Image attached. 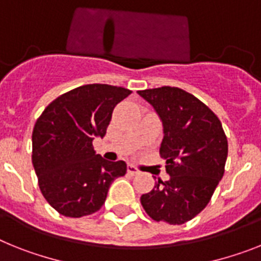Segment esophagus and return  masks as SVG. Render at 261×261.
<instances>
[{
  "label": "esophagus",
  "mask_w": 261,
  "mask_h": 261,
  "mask_svg": "<svg viewBox=\"0 0 261 261\" xmlns=\"http://www.w3.org/2000/svg\"><path fill=\"white\" fill-rule=\"evenodd\" d=\"M127 172H128L131 176H135V175L139 174V170H138L135 166H133V164H128V166H127Z\"/></svg>",
  "instance_id": "34e87169"
}]
</instances>
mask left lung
I'll list each match as a JSON object with an SVG mask.
<instances>
[{"label": "left lung", "instance_id": "obj_1", "mask_svg": "<svg viewBox=\"0 0 261 261\" xmlns=\"http://www.w3.org/2000/svg\"><path fill=\"white\" fill-rule=\"evenodd\" d=\"M163 123L161 156L170 179L141 196L155 222L183 224L205 208L224 175L228 142L215 113L179 87L138 91Z\"/></svg>", "mask_w": 261, "mask_h": 261}]
</instances>
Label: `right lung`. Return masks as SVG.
Segmentation results:
<instances>
[{
	"label": "right lung",
	"mask_w": 261,
	"mask_h": 261,
	"mask_svg": "<svg viewBox=\"0 0 261 261\" xmlns=\"http://www.w3.org/2000/svg\"><path fill=\"white\" fill-rule=\"evenodd\" d=\"M130 94L124 87L85 85L53 100L37 119L32 162L43 198L61 215L97 212L111 183L126 174L127 164L95 154L93 141L105 137L114 107Z\"/></svg>",
	"instance_id": "1"
}]
</instances>
